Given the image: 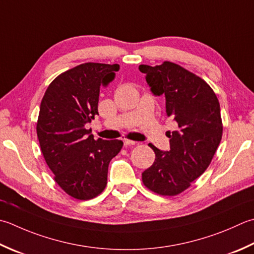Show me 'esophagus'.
Instances as JSON below:
<instances>
[{
	"label": "esophagus",
	"instance_id": "esophagus-1",
	"mask_svg": "<svg viewBox=\"0 0 254 254\" xmlns=\"http://www.w3.org/2000/svg\"><path fill=\"white\" fill-rule=\"evenodd\" d=\"M123 143H124V145H126V146H130V145H135V144H136V142H134V141H131V140H127V138H126V140H124V141H123Z\"/></svg>",
	"mask_w": 254,
	"mask_h": 254
}]
</instances>
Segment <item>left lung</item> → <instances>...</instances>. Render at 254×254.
<instances>
[{
  "instance_id": "8db88e82",
  "label": "left lung",
  "mask_w": 254,
  "mask_h": 254,
  "mask_svg": "<svg viewBox=\"0 0 254 254\" xmlns=\"http://www.w3.org/2000/svg\"><path fill=\"white\" fill-rule=\"evenodd\" d=\"M154 96H165L166 114L176 123L168 131L170 151L155 152L153 165L142 173L148 190L175 196L187 190L209 166L222 136L220 104L209 84L170 62L160 66L140 64Z\"/></svg>"
}]
</instances>
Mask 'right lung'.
Segmentation results:
<instances>
[{"mask_svg":"<svg viewBox=\"0 0 254 254\" xmlns=\"http://www.w3.org/2000/svg\"><path fill=\"white\" fill-rule=\"evenodd\" d=\"M120 66L86 63L63 72L49 84L39 109L37 136L55 181L80 200L106 188L109 163L123 146L119 140H94L91 122L98 113L100 87H107Z\"/></svg>","mask_w":254,"mask_h":254,"instance_id":"add662e5","label":"right lung"}]
</instances>
